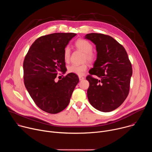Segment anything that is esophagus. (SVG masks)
Segmentation results:
<instances>
[{"label":"esophagus","mask_w":152,"mask_h":152,"mask_svg":"<svg viewBox=\"0 0 152 152\" xmlns=\"http://www.w3.org/2000/svg\"><path fill=\"white\" fill-rule=\"evenodd\" d=\"M79 80H82L85 79V77L82 76H79Z\"/></svg>","instance_id":"1"}]
</instances>
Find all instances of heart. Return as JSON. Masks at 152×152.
I'll return each mask as SVG.
<instances>
[{"instance_id": "heart-1", "label": "heart", "mask_w": 152, "mask_h": 152, "mask_svg": "<svg viewBox=\"0 0 152 152\" xmlns=\"http://www.w3.org/2000/svg\"><path fill=\"white\" fill-rule=\"evenodd\" d=\"M75 46L85 53V59H86L89 62H94L97 58L96 54L93 52V46L88 40L85 39H79L75 42ZM70 48L66 46L64 49L63 56L65 61L67 62L70 56ZM88 66L86 64L80 65L72 64L68 67V72L71 73L76 74L77 75H82L87 70Z\"/></svg>"}]
</instances>
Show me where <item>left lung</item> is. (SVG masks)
Masks as SVG:
<instances>
[{"mask_svg": "<svg viewBox=\"0 0 152 152\" xmlns=\"http://www.w3.org/2000/svg\"><path fill=\"white\" fill-rule=\"evenodd\" d=\"M85 38L94 43L97 52L94 67L86 77L90 83L88 100L96 110L111 112L118 107L129 94L132 75L131 62L124 47L111 36L91 33Z\"/></svg>", "mask_w": 152, "mask_h": 152, "instance_id": "obj_1", "label": "left lung"}]
</instances>
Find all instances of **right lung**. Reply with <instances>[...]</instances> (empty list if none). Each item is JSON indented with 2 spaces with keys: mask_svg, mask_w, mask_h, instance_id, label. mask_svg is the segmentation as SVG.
<instances>
[{
  "mask_svg": "<svg viewBox=\"0 0 152 152\" xmlns=\"http://www.w3.org/2000/svg\"><path fill=\"white\" fill-rule=\"evenodd\" d=\"M74 33H54L37 39L23 62L24 83L31 98L42 111L57 114L69 104L79 79L69 73L56 82L59 72H66L64 48ZM67 70V69H66Z\"/></svg>",
  "mask_w": 152,
  "mask_h": 152,
  "instance_id": "obj_1",
  "label": "right lung"
}]
</instances>
